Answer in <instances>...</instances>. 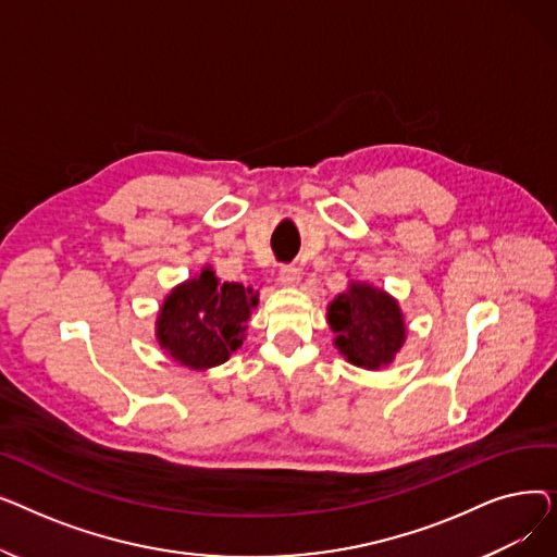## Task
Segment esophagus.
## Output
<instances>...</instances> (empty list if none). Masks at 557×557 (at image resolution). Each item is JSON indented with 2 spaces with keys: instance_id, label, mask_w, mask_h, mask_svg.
Returning a JSON list of instances; mask_svg holds the SVG:
<instances>
[{
  "instance_id": "34e87169",
  "label": "esophagus",
  "mask_w": 557,
  "mask_h": 557,
  "mask_svg": "<svg viewBox=\"0 0 557 557\" xmlns=\"http://www.w3.org/2000/svg\"><path fill=\"white\" fill-rule=\"evenodd\" d=\"M277 280H280V284H284V286H298V282H300V269L294 267V263H284V267L280 269Z\"/></svg>"
}]
</instances>
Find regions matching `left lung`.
I'll use <instances>...</instances> for the list:
<instances>
[{"mask_svg":"<svg viewBox=\"0 0 557 557\" xmlns=\"http://www.w3.org/2000/svg\"><path fill=\"white\" fill-rule=\"evenodd\" d=\"M336 347L349 363L376 370L388 366L404 345L406 327L397 302L368 284H349L327 311Z\"/></svg>","mask_w":557,"mask_h":557,"instance_id":"1","label":"left lung"}]
</instances>
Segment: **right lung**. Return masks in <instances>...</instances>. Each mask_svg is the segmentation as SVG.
Here are the masks:
<instances>
[{
    "label": "right lung",
    "instance_id": "add662e5",
    "mask_svg": "<svg viewBox=\"0 0 557 557\" xmlns=\"http://www.w3.org/2000/svg\"><path fill=\"white\" fill-rule=\"evenodd\" d=\"M257 296L242 284H219L205 269L200 277L171 290L158 315V341L187 368L205 370L230 359L244 341V323Z\"/></svg>",
    "mask_w": 557,
    "mask_h": 557
}]
</instances>
